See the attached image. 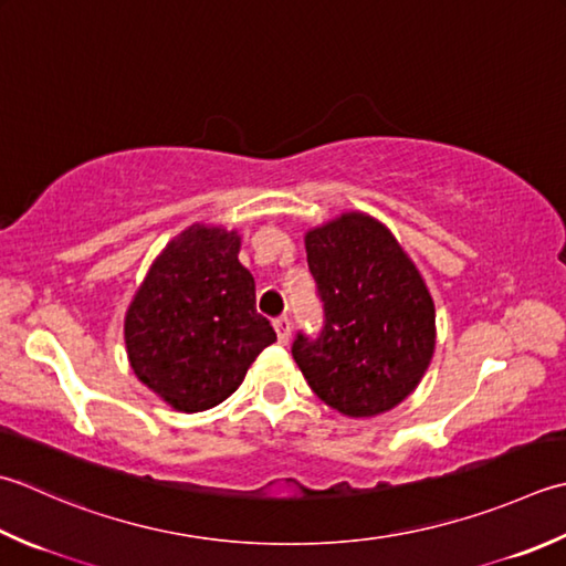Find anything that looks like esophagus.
<instances>
[{
  "mask_svg": "<svg viewBox=\"0 0 566 566\" xmlns=\"http://www.w3.org/2000/svg\"><path fill=\"white\" fill-rule=\"evenodd\" d=\"M274 331H276V338H280V343H290V338H292L290 318H286V316L274 318Z\"/></svg>",
  "mask_w": 566,
  "mask_h": 566,
  "instance_id": "esophagus-1",
  "label": "esophagus"
}]
</instances>
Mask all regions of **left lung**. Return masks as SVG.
Listing matches in <instances>:
<instances>
[{"mask_svg":"<svg viewBox=\"0 0 566 566\" xmlns=\"http://www.w3.org/2000/svg\"><path fill=\"white\" fill-rule=\"evenodd\" d=\"M324 302L318 338L298 334L292 356L308 387L346 417H378L422 382L437 348L424 276L378 218L346 210L304 235Z\"/></svg>","mask_w":566,"mask_h":566,"instance_id":"8db88e82","label":"left lung"}]
</instances>
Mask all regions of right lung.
Segmentation results:
<instances>
[{
	"instance_id": "1",
	"label": "right lung",
	"mask_w": 566,
	"mask_h": 566,
	"mask_svg": "<svg viewBox=\"0 0 566 566\" xmlns=\"http://www.w3.org/2000/svg\"><path fill=\"white\" fill-rule=\"evenodd\" d=\"M240 232L193 223L157 254L125 314V346L137 380L176 412H203L245 380L276 340L254 308Z\"/></svg>"
}]
</instances>
